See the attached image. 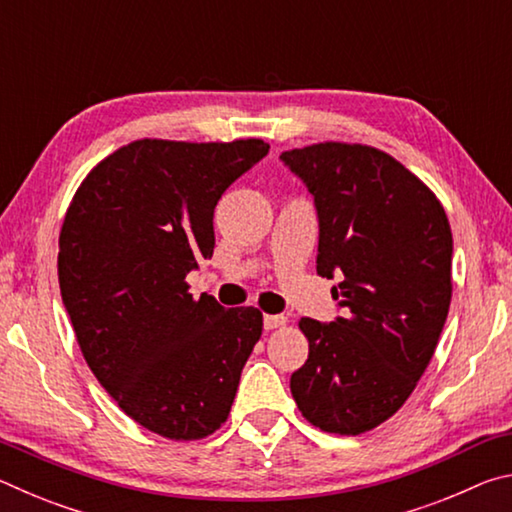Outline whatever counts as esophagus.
Here are the masks:
<instances>
[{"label":"esophagus","instance_id":"obj_1","mask_svg":"<svg viewBox=\"0 0 512 512\" xmlns=\"http://www.w3.org/2000/svg\"><path fill=\"white\" fill-rule=\"evenodd\" d=\"M282 325H287V316H282V314H266L264 316V327L266 329H277Z\"/></svg>","mask_w":512,"mask_h":512}]
</instances>
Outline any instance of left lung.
I'll list each match as a JSON object with an SVG mask.
<instances>
[{"label":"left lung","mask_w":512,"mask_h":512,"mask_svg":"<svg viewBox=\"0 0 512 512\" xmlns=\"http://www.w3.org/2000/svg\"><path fill=\"white\" fill-rule=\"evenodd\" d=\"M280 160L314 196L320 277L343 316L302 318L305 366L291 375L302 415L359 436L391 418L427 370L452 302L454 241L431 189L391 155L325 142Z\"/></svg>","instance_id":"left-lung-1"}]
</instances>
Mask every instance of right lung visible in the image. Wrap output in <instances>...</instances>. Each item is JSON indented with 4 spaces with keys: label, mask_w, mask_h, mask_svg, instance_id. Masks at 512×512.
Listing matches in <instances>:
<instances>
[{
    "label": "right lung",
    "mask_w": 512,
    "mask_h": 512,
    "mask_svg": "<svg viewBox=\"0 0 512 512\" xmlns=\"http://www.w3.org/2000/svg\"><path fill=\"white\" fill-rule=\"evenodd\" d=\"M268 153L262 140H137L94 167L69 203L58 282L94 377L128 418L169 440L228 420L262 311L225 309L185 277L214 253V207Z\"/></svg>",
    "instance_id": "add662e5"
}]
</instances>
